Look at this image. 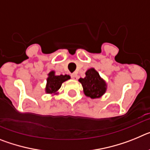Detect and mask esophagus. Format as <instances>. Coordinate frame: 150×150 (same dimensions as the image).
<instances>
[{
  "instance_id": "obj_1",
  "label": "esophagus",
  "mask_w": 150,
  "mask_h": 150,
  "mask_svg": "<svg viewBox=\"0 0 150 150\" xmlns=\"http://www.w3.org/2000/svg\"><path fill=\"white\" fill-rule=\"evenodd\" d=\"M77 77H78L77 74H71V78H72V79H77Z\"/></svg>"
}]
</instances>
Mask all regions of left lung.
Instances as JSON below:
<instances>
[{"label":"left lung","instance_id":"8db88e82","mask_svg":"<svg viewBox=\"0 0 150 150\" xmlns=\"http://www.w3.org/2000/svg\"><path fill=\"white\" fill-rule=\"evenodd\" d=\"M84 94L91 98H98L104 95L107 90V84L94 68L88 69L84 78H79Z\"/></svg>","mask_w":150,"mask_h":150}]
</instances>
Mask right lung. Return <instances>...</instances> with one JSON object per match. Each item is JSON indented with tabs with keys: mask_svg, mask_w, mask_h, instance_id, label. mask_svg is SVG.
<instances>
[{
	"mask_svg": "<svg viewBox=\"0 0 150 150\" xmlns=\"http://www.w3.org/2000/svg\"><path fill=\"white\" fill-rule=\"evenodd\" d=\"M69 79H71V76L67 74L58 76L55 75V71H51L48 74V78L46 79V92L47 94H57V91L61 88L62 83Z\"/></svg>",
	"mask_w": 150,
	"mask_h": 150,
	"instance_id": "add662e5",
	"label": "right lung"
}]
</instances>
